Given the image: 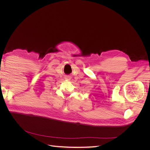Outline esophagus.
I'll list each match as a JSON object with an SVG mask.
<instances>
[{"label":"esophagus","mask_w":150,"mask_h":150,"mask_svg":"<svg viewBox=\"0 0 150 150\" xmlns=\"http://www.w3.org/2000/svg\"><path fill=\"white\" fill-rule=\"evenodd\" d=\"M67 78L70 79V78H70V76H67Z\"/></svg>","instance_id":"34e87169"}]
</instances>
